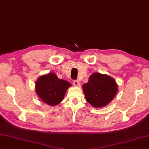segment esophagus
I'll list each match as a JSON object with an SVG mask.
<instances>
[{
    "instance_id": "obj_1",
    "label": "esophagus",
    "mask_w": 149,
    "mask_h": 149,
    "mask_svg": "<svg viewBox=\"0 0 149 149\" xmlns=\"http://www.w3.org/2000/svg\"><path fill=\"white\" fill-rule=\"evenodd\" d=\"M73 84H74V85L75 86H79V85H80L79 81L77 80H74V81H73Z\"/></svg>"
}]
</instances>
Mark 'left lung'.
<instances>
[{"label":"left lung","mask_w":149,"mask_h":149,"mask_svg":"<svg viewBox=\"0 0 149 149\" xmlns=\"http://www.w3.org/2000/svg\"><path fill=\"white\" fill-rule=\"evenodd\" d=\"M87 102L95 108L106 106L114 97L118 85L111 77L100 73L90 75L88 83L83 85Z\"/></svg>","instance_id":"8db88e82"}]
</instances>
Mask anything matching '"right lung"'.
<instances>
[{"instance_id":"add662e5","label":"right lung","mask_w":149,"mask_h":149,"mask_svg":"<svg viewBox=\"0 0 149 149\" xmlns=\"http://www.w3.org/2000/svg\"><path fill=\"white\" fill-rule=\"evenodd\" d=\"M71 84L60 79L54 73L40 77L36 84L38 96L48 105L55 106L63 100L65 92Z\"/></svg>"}]
</instances>
